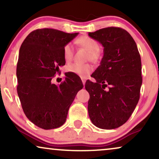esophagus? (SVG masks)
<instances>
[{
	"mask_svg": "<svg viewBox=\"0 0 159 159\" xmlns=\"http://www.w3.org/2000/svg\"><path fill=\"white\" fill-rule=\"evenodd\" d=\"M82 83H83V85L84 86V84H85V80L82 79Z\"/></svg>",
	"mask_w": 159,
	"mask_h": 159,
	"instance_id": "34e87169",
	"label": "esophagus"
}]
</instances>
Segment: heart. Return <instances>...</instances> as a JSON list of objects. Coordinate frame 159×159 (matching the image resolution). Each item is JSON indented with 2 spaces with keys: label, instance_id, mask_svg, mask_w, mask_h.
<instances>
[{
  "label": "heart",
  "instance_id": "b5f03b06",
  "mask_svg": "<svg viewBox=\"0 0 159 159\" xmlns=\"http://www.w3.org/2000/svg\"><path fill=\"white\" fill-rule=\"evenodd\" d=\"M76 43L80 47L88 51V58L93 62H98L101 58V53L99 50V43L96 40L90 37L83 35L80 37L76 40ZM64 60L69 62L72 59L74 50L70 44L65 45L63 50ZM66 71L68 73L75 74L82 78H85L93 71V66L90 64H71L66 66Z\"/></svg>",
  "mask_w": 159,
  "mask_h": 159
}]
</instances>
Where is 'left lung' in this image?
<instances>
[{
    "instance_id": "1",
    "label": "left lung",
    "mask_w": 159,
    "mask_h": 159,
    "mask_svg": "<svg viewBox=\"0 0 159 159\" xmlns=\"http://www.w3.org/2000/svg\"><path fill=\"white\" fill-rule=\"evenodd\" d=\"M88 35L104 48L101 64L92 75L95 82L85 83L89 116L97 127L116 129L129 119L140 99V53L134 39L122 28H103Z\"/></svg>"
}]
</instances>
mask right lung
I'll return each mask as SVG.
<instances>
[{
    "instance_id": "add662e5",
    "label": "right lung",
    "mask_w": 159,
    "mask_h": 159,
    "mask_svg": "<svg viewBox=\"0 0 159 159\" xmlns=\"http://www.w3.org/2000/svg\"><path fill=\"white\" fill-rule=\"evenodd\" d=\"M77 33L43 28L28 34L19 50L16 66L17 93L26 116L44 129L65 123L71 104L83 84L77 76L66 74L57 86L51 82L59 66L66 64L63 50Z\"/></svg>"
}]
</instances>
